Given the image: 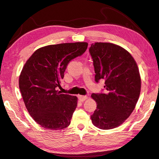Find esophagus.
<instances>
[{"mask_svg":"<svg viewBox=\"0 0 159 159\" xmlns=\"http://www.w3.org/2000/svg\"><path fill=\"white\" fill-rule=\"evenodd\" d=\"M78 98H79V99L80 101V102H84L85 100L88 99V96H82V95H79V96H78Z\"/></svg>","mask_w":159,"mask_h":159,"instance_id":"34e87169","label":"esophagus"}]
</instances>
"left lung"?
<instances>
[{
    "instance_id": "1",
    "label": "left lung",
    "mask_w": 159,
    "mask_h": 159,
    "mask_svg": "<svg viewBox=\"0 0 159 159\" xmlns=\"http://www.w3.org/2000/svg\"><path fill=\"white\" fill-rule=\"evenodd\" d=\"M89 52L95 82L105 80V92L91 95L97 104L92 122L99 129H113L127 119L136 105L141 88L139 70L131 55L120 46L96 42Z\"/></svg>"
}]
</instances>
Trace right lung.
Instances as JSON below:
<instances>
[{
  "label": "right lung",
  "mask_w": 159,
  "mask_h": 159,
  "mask_svg": "<svg viewBox=\"0 0 159 159\" xmlns=\"http://www.w3.org/2000/svg\"><path fill=\"white\" fill-rule=\"evenodd\" d=\"M86 42L48 45L34 52L19 76V89L28 112L42 127L63 129L70 125L77 97L56 90L68 63L82 56Z\"/></svg>",
  "instance_id": "1"
}]
</instances>
